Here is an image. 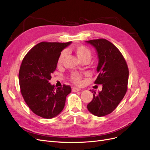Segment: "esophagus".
Segmentation results:
<instances>
[{
	"instance_id": "34e87169",
	"label": "esophagus",
	"mask_w": 150,
	"mask_h": 150,
	"mask_svg": "<svg viewBox=\"0 0 150 150\" xmlns=\"http://www.w3.org/2000/svg\"><path fill=\"white\" fill-rule=\"evenodd\" d=\"M81 89L78 88H76V87L72 88V92H78V91H81Z\"/></svg>"
}]
</instances>
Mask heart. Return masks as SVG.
I'll use <instances>...</instances> for the list:
<instances>
[{
    "label": "heart",
    "mask_w": 150,
    "mask_h": 150,
    "mask_svg": "<svg viewBox=\"0 0 150 150\" xmlns=\"http://www.w3.org/2000/svg\"><path fill=\"white\" fill-rule=\"evenodd\" d=\"M73 51L79 58V59L81 61L84 60L89 61L91 56V52L88 47L83 45L77 46L73 47ZM67 52L66 51H62L58 57L57 59V65L61 66L64 63L66 58L67 57ZM71 80L76 84H80L81 83V76L77 73L72 74L71 76Z\"/></svg>",
    "instance_id": "obj_1"
}]
</instances>
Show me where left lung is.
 Masks as SVG:
<instances>
[{
	"instance_id": "left-lung-1",
	"label": "left lung",
	"mask_w": 150,
	"mask_h": 150,
	"mask_svg": "<svg viewBox=\"0 0 150 150\" xmlns=\"http://www.w3.org/2000/svg\"><path fill=\"white\" fill-rule=\"evenodd\" d=\"M96 49L98 76L94 83L102 84V91L96 93L87 106L88 111L99 117L114 111L127 91L129 71L123 56L114 44L104 39L86 41Z\"/></svg>"
}]
</instances>
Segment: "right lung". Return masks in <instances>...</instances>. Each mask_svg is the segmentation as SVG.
<instances>
[{
	"instance_id": "right-lung-1",
	"label": "right lung",
	"mask_w": 150,
	"mask_h": 150,
	"mask_svg": "<svg viewBox=\"0 0 150 150\" xmlns=\"http://www.w3.org/2000/svg\"><path fill=\"white\" fill-rule=\"evenodd\" d=\"M71 44L40 42L30 50L22 62L19 72L21 94L30 110L43 118L51 119L60 114L66 96L71 92L69 86L55 88L49 83L59 56Z\"/></svg>"
}]
</instances>
